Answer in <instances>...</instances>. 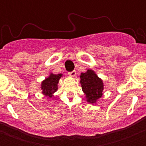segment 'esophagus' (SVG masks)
<instances>
[{
	"label": "esophagus",
	"instance_id": "34e87169",
	"mask_svg": "<svg viewBox=\"0 0 146 146\" xmlns=\"http://www.w3.org/2000/svg\"><path fill=\"white\" fill-rule=\"evenodd\" d=\"M68 74L70 75V76H72V77H74V76H76V70H73V71H71V72H69Z\"/></svg>",
	"mask_w": 146,
	"mask_h": 146
}]
</instances>
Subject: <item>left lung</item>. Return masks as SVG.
Masks as SVG:
<instances>
[{
    "label": "left lung",
    "mask_w": 146,
    "mask_h": 146,
    "mask_svg": "<svg viewBox=\"0 0 146 146\" xmlns=\"http://www.w3.org/2000/svg\"><path fill=\"white\" fill-rule=\"evenodd\" d=\"M80 78V83L87 102L90 104H95L97 100L102 96L104 90L102 80L90 69H88L85 73H82Z\"/></svg>",
    "instance_id": "8db88e82"
}]
</instances>
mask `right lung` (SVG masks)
<instances>
[{"instance_id": "1", "label": "right lung", "mask_w": 146, "mask_h": 146, "mask_svg": "<svg viewBox=\"0 0 146 146\" xmlns=\"http://www.w3.org/2000/svg\"><path fill=\"white\" fill-rule=\"evenodd\" d=\"M61 77L62 74L55 75L54 73H51L48 78L42 82L41 89L42 90V93L46 97L51 98L54 96V93L56 92L58 89V83Z\"/></svg>"}]
</instances>
